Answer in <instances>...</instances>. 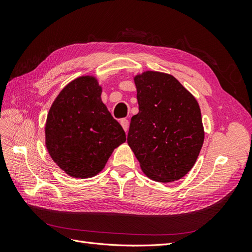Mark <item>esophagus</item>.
I'll list each match as a JSON object with an SVG mask.
<instances>
[{"label": "esophagus", "mask_w": 252, "mask_h": 252, "mask_svg": "<svg viewBox=\"0 0 252 252\" xmlns=\"http://www.w3.org/2000/svg\"><path fill=\"white\" fill-rule=\"evenodd\" d=\"M120 123H121L122 127H123L125 132H127L128 131V128H129V122H128V120L127 119H122Z\"/></svg>", "instance_id": "obj_1"}]
</instances>
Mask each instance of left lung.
Listing matches in <instances>:
<instances>
[{"mask_svg": "<svg viewBox=\"0 0 252 252\" xmlns=\"http://www.w3.org/2000/svg\"><path fill=\"white\" fill-rule=\"evenodd\" d=\"M134 84L139 113L131 118L129 147L149 179L178 181L191 170L204 143L199 103L168 73L145 71Z\"/></svg>", "mask_w": 252, "mask_h": 252, "instance_id": "left-lung-1", "label": "left lung"}]
</instances>
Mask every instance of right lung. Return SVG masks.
I'll return each mask as SVG.
<instances>
[{
    "mask_svg": "<svg viewBox=\"0 0 252 252\" xmlns=\"http://www.w3.org/2000/svg\"><path fill=\"white\" fill-rule=\"evenodd\" d=\"M102 87L83 75L62 89L49 109L45 143L51 158L68 175L93 178L112 151L126 141L123 128L101 98Z\"/></svg>",
    "mask_w": 252,
    "mask_h": 252,
    "instance_id": "right-lung-1",
    "label": "right lung"
}]
</instances>
